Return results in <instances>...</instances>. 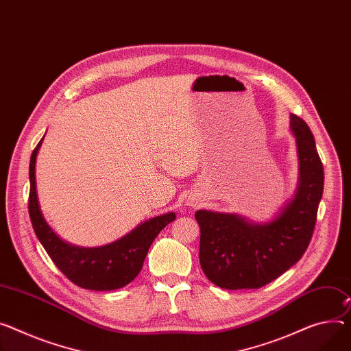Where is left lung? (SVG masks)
<instances>
[{
    "label": "left lung",
    "mask_w": 351,
    "mask_h": 351,
    "mask_svg": "<svg viewBox=\"0 0 351 351\" xmlns=\"http://www.w3.org/2000/svg\"><path fill=\"white\" fill-rule=\"evenodd\" d=\"M289 118L298 154V186L276 217L256 223L237 213L195 212L202 271L221 288H261L300 261L309 246L325 173L309 126L300 117Z\"/></svg>",
    "instance_id": "obj_1"
}]
</instances>
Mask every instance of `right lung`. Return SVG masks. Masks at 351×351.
Instances as JSON below:
<instances>
[{"mask_svg":"<svg viewBox=\"0 0 351 351\" xmlns=\"http://www.w3.org/2000/svg\"><path fill=\"white\" fill-rule=\"evenodd\" d=\"M43 138L32 152L29 163V217L42 246L60 271L78 287L112 291L128 285L138 277L153 240L161 229L176 219V213L169 212L150 218L123 237L99 247H80L67 243L49 226L38 199L35 169Z\"/></svg>","mask_w":351,"mask_h":351,"instance_id":"obj_1","label":"right lung"}]
</instances>
